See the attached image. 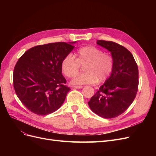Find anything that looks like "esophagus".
<instances>
[{
    "mask_svg": "<svg viewBox=\"0 0 156 156\" xmlns=\"http://www.w3.org/2000/svg\"><path fill=\"white\" fill-rule=\"evenodd\" d=\"M72 87L73 88H77V89H80V88H83L82 86H73Z\"/></svg>",
    "mask_w": 156,
    "mask_h": 156,
    "instance_id": "esophagus-1",
    "label": "esophagus"
}]
</instances>
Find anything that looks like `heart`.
<instances>
[{
    "label": "heart",
    "mask_w": 156,
    "mask_h": 156,
    "mask_svg": "<svg viewBox=\"0 0 156 156\" xmlns=\"http://www.w3.org/2000/svg\"><path fill=\"white\" fill-rule=\"evenodd\" d=\"M73 56L66 55L61 62V69L68 78L79 73L80 66H84V73L72 81V84H94L98 81H105L111 76L114 68V59L110 55L96 47L87 45L79 48Z\"/></svg>",
    "instance_id": "heart-1"
}]
</instances>
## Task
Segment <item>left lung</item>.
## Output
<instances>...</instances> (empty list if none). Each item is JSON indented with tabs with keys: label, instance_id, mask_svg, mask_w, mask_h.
<instances>
[{
	"label": "left lung",
	"instance_id": "left-lung-1",
	"mask_svg": "<svg viewBox=\"0 0 156 156\" xmlns=\"http://www.w3.org/2000/svg\"><path fill=\"white\" fill-rule=\"evenodd\" d=\"M97 44L111 52L114 68L88 102L91 110L103 119L122 115L131 105L139 86V70L133 55L115 42L98 40Z\"/></svg>",
	"mask_w": 156,
	"mask_h": 156
}]
</instances>
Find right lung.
<instances>
[{"instance_id":"add662e5","label":"right lung","mask_w":156,"mask_h":156,"mask_svg":"<svg viewBox=\"0 0 156 156\" xmlns=\"http://www.w3.org/2000/svg\"><path fill=\"white\" fill-rule=\"evenodd\" d=\"M56 42L37 45L27 51L13 70V87L28 109L38 115L53 113L62 106L70 88L64 84L61 62L73 44Z\"/></svg>"}]
</instances>
